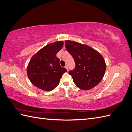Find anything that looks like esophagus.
Here are the masks:
<instances>
[{
  "label": "esophagus",
  "instance_id": "obj_1",
  "mask_svg": "<svg viewBox=\"0 0 132 132\" xmlns=\"http://www.w3.org/2000/svg\"><path fill=\"white\" fill-rule=\"evenodd\" d=\"M64 67H65V68L67 70H68V67L67 65H65Z\"/></svg>",
  "mask_w": 132,
  "mask_h": 132
}]
</instances>
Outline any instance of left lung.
I'll list each match as a JSON object with an SVG mask.
<instances>
[{"instance_id": "left-lung-1", "label": "left lung", "mask_w": 132, "mask_h": 132, "mask_svg": "<svg viewBox=\"0 0 132 132\" xmlns=\"http://www.w3.org/2000/svg\"><path fill=\"white\" fill-rule=\"evenodd\" d=\"M66 50L73 57L74 69L69 74L75 84L82 90H90L101 81L106 70L102 55L91 47L77 42L66 41Z\"/></svg>"}]
</instances>
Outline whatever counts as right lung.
Instances as JSON below:
<instances>
[{
  "label": "right lung",
  "mask_w": 132,
  "mask_h": 132,
  "mask_svg": "<svg viewBox=\"0 0 132 132\" xmlns=\"http://www.w3.org/2000/svg\"><path fill=\"white\" fill-rule=\"evenodd\" d=\"M63 46V41L48 44L31 58L27 74L34 85L46 91L58 86L62 75L67 71L60 65V60L56 56Z\"/></svg>",
  "instance_id": "1"
}]
</instances>
